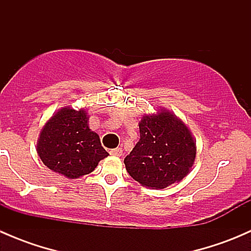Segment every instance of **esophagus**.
<instances>
[{
  "label": "esophagus",
  "instance_id": "34e87169",
  "mask_svg": "<svg viewBox=\"0 0 251 251\" xmlns=\"http://www.w3.org/2000/svg\"><path fill=\"white\" fill-rule=\"evenodd\" d=\"M109 153L111 154V155L121 156V155H123V149H121V148H114V149H111Z\"/></svg>",
  "mask_w": 251,
  "mask_h": 251
}]
</instances>
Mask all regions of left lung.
<instances>
[{
    "label": "left lung",
    "mask_w": 251,
    "mask_h": 251,
    "mask_svg": "<svg viewBox=\"0 0 251 251\" xmlns=\"http://www.w3.org/2000/svg\"><path fill=\"white\" fill-rule=\"evenodd\" d=\"M196 154V141L189 128L175 114L160 109L142 118L140 141L124 163L142 186L163 189L188 175Z\"/></svg>",
    "instance_id": "1"
}]
</instances>
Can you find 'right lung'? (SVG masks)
Returning <instances> with one entry per match:
<instances>
[{
  "mask_svg": "<svg viewBox=\"0 0 251 251\" xmlns=\"http://www.w3.org/2000/svg\"><path fill=\"white\" fill-rule=\"evenodd\" d=\"M37 154L50 170L68 178L92 173L109 154L100 136L88 127L85 109H59L42 127L37 141Z\"/></svg>",
  "mask_w": 251,
  "mask_h": 251,
  "instance_id": "right-lung-1",
  "label": "right lung"
}]
</instances>
